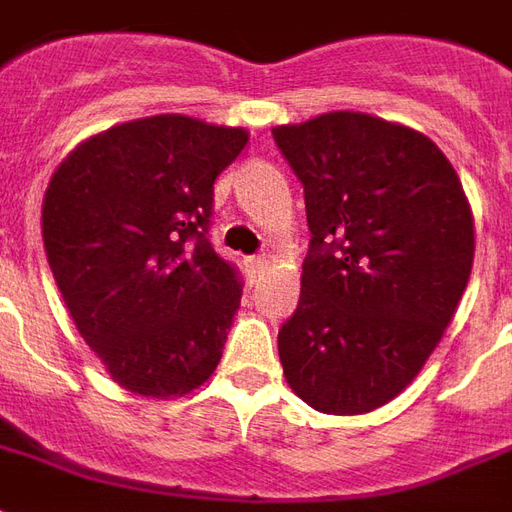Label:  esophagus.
<instances>
[{
	"instance_id": "34e87169",
	"label": "esophagus",
	"mask_w": 512,
	"mask_h": 512,
	"mask_svg": "<svg viewBox=\"0 0 512 512\" xmlns=\"http://www.w3.org/2000/svg\"><path fill=\"white\" fill-rule=\"evenodd\" d=\"M268 266V260L263 255H252V257H246V271H249V277H260L263 271H266Z\"/></svg>"
}]
</instances>
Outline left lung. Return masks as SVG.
<instances>
[{
    "mask_svg": "<svg viewBox=\"0 0 512 512\" xmlns=\"http://www.w3.org/2000/svg\"><path fill=\"white\" fill-rule=\"evenodd\" d=\"M304 186L310 249L279 329L290 389L365 414L406 389L455 315L474 222L455 169L414 128L332 112L271 131Z\"/></svg>",
    "mask_w": 512,
    "mask_h": 512,
    "instance_id": "obj_1",
    "label": "left lung"
}]
</instances>
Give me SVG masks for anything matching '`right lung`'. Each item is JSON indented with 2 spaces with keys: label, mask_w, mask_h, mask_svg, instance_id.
<instances>
[{
  "label": "right lung",
  "mask_w": 512,
  "mask_h": 512,
  "mask_svg": "<svg viewBox=\"0 0 512 512\" xmlns=\"http://www.w3.org/2000/svg\"><path fill=\"white\" fill-rule=\"evenodd\" d=\"M246 142L244 128L145 117L90 136L51 178V274L84 343L128 392L186 395L222 359L244 282L208 238L213 183Z\"/></svg>",
  "instance_id": "right-lung-1"
}]
</instances>
